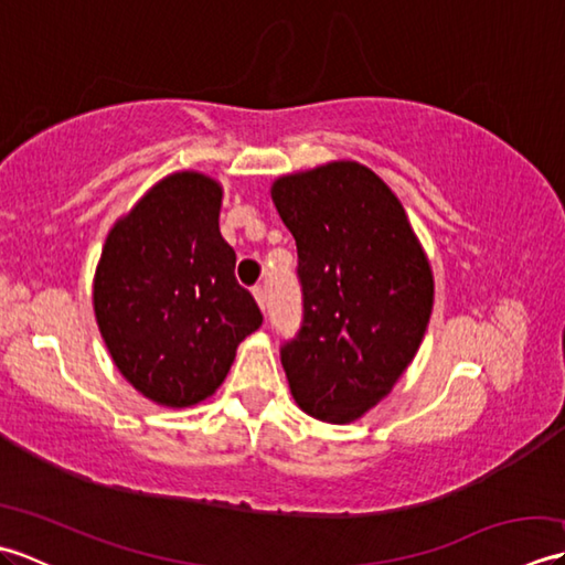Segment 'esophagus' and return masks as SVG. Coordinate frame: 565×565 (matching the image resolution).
I'll return each mask as SVG.
<instances>
[{"mask_svg": "<svg viewBox=\"0 0 565 565\" xmlns=\"http://www.w3.org/2000/svg\"><path fill=\"white\" fill-rule=\"evenodd\" d=\"M252 294H255L259 308H262V310H267V286H264V284H257L255 289H252Z\"/></svg>", "mask_w": 565, "mask_h": 565, "instance_id": "obj_1", "label": "esophagus"}]
</instances>
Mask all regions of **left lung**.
Listing matches in <instances>:
<instances>
[{
	"mask_svg": "<svg viewBox=\"0 0 565 565\" xmlns=\"http://www.w3.org/2000/svg\"><path fill=\"white\" fill-rule=\"evenodd\" d=\"M274 206L289 227L303 318L281 344L296 403L344 425L388 395L425 338L431 269L405 209L356 162L276 179Z\"/></svg>",
	"mask_w": 565,
	"mask_h": 565,
	"instance_id": "1",
	"label": "left lung"
}]
</instances>
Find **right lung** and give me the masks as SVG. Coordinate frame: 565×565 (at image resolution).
I'll return each mask as SVG.
<instances>
[{
  "instance_id": "add662e5",
  "label": "right lung",
  "mask_w": 565,
  "mask_h": 565,
  "mask_svg": "<svg viewBox=\"0 0 565 565\" xmlns=\"http://www.w3.org/2000/svg\"><path fill=\"white\" fill-rule=\"evenodd\" d=\"M221 186L199 172L154 184L114 225L94 276V313L130 386L167 407L221 386L237 344L262 326L218 227Z\"/></svg>"
}]
</instances>
